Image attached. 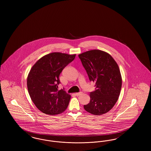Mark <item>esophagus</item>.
<instances>
[{
  "label": "esophagus",
  "instance_id": "esophagus-1",
  "mask_svg": "<svg viewBox=\"0 0 151 151\" xmlns=\"http://www.w3.org/2000/svg\"><path fill=\"white\" fill-rule=\"evenodd\" d=\"M82 94H83V92H79V93H76L75 95H76V96H81Z\"/></svg>",
  "mask_w": 151,
  "mask_h": 151
}]
</instances>
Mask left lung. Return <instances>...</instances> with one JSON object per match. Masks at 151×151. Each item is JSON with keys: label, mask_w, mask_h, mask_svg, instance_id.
I'll use <instances>...</instances> for the list:
<instances>
[{"label": "left lung", "mask_w": 151, "mask_h": 151, "mask_svg": "<svg viewBox=\"0 0 151 151\" xmlns=\"http://www.w3.org/2000/svg\"><path fill=\"white\" fill-rule=\"evenodd\" d=\"M79 58L95 91L90 92L91 100L84 108L93 115L106 113L114 106L119 96L122 78L118 65L108 53L99 50L88 51Z\"/></svg>", "instance_id": "8db88e82"}]
</instances>
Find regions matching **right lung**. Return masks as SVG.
Returning <instances> with one entry per match:
<instances>
[{
    "label": "right lung",
    "instance_id": "1",
    "mask_svg": "<svg viewBox=\"0 0 151 151\" xmlns=\"http://www.w3.org/2000/svg\"><path fill=\"white\" fill-rule=\"evenodd\" d=\"M76 55L52 52L40 59L27 78L30 97L36 107L48 115H57L67 109L71 96L64 89L58 90L59 75Z\"/></svg>",
    "mask_w": 151,
    "mask_h": 151
}]
</instances>
